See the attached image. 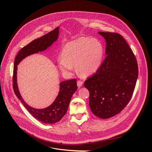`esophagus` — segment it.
<instances>
[{
	"mask_svg": "<svg viewBox=\"0 0 152 152\" xmlns=\"http://www.w3.org/2000/svg\"><path fill=\"white\" fill-rule=\"evenodd\" d=\"M83 83L81 81H77V87H78V88H80V87H81L82 86H83Z\"/></svg>",
	"mask_w": 152,
	"mask_h": 152,
	"instance_id": "esophagus-1",
	"label": "esophagus"
}]
</instances>
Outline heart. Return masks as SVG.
Instances as JSON below:
<instances>
[{
    "label": "heart",
    "mask_w": 152,
    "mask_h": 152,
    "mask_svg": "<svg viewBox=\"0 0 152 152\" xmlns=\"http://www.w3.org/2000/svg\"><path fill=\"white\" fill-rule=\"evenodd\" d=\"M103 54V45L97 39L81 37L63 47L61 57L57 60L58 66L63 73L68 75L76 66L79 75L89 77L99 68Z\"/></svg>",
    "instance_id": "heart-1"
}]
</instances>
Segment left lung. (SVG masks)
Returning a JSON list of instances; mask_svg holds the SVG:
<instances>
[{"mask_svg":"<svg viewBox=\"0 0 152 152\" xmlns=\"http://www.w3.org/2000/svg\"><path fill=\"white\" fill-rule=\"evenodd\" d=\"M105 39L107 57L95 74L84 82L89 107L95 116L108 119L120 113L130 101L138 77L135 55L122 36L99 32Z\"/></svg>","mask_w":152,"mask_h":152,"instance_id":"left-lung-1","label":"left lung"}]
</instances>
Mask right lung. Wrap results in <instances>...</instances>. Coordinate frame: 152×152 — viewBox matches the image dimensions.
Wrapping results in <instances>:
<instances>
[{"label": "right lung", "instance_id": "right-lung-1", "mask_svg": "<svg viewBox=\"0 0 152 152\" xmlns=\"http://www.w3.org/2000/svg\"><path fill=\"white\" fill-rule=\"evenodd\" d=\"M59 27H57L45 35L34 40L19 51L14 62L13 87L15 95L32 116L45 124H54L58 122L66 113L71 97L77 89V80L73 79L61 82L58 94L52 104L45 108L36 109L29 106L20 95L17 84V66L28 56L45 50L57 41Z\"/></svg>", "mask_w": 152, "mask_h": 152}]
</instances>
